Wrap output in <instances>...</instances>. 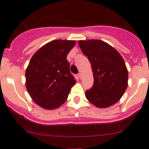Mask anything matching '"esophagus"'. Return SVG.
Instances as JSON below:
<instances>
[{
	"label": "esophagus",
	"mask_w": 149,
	"mask_h": 149,
	"mask_svg": "<svg viewBox=\"0 0 149 149\" xmlns=\"http://www.w3.org/2000/svg\"><path fill=\"white\" fill-rule=\"evenodd\" d=\"M78 77H79V78H82V74H81V73H78Z\"/></svg>",
	"instance_id": "34e87169"
}]
</instances>
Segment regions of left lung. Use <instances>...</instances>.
<instances>
[{
	"label": "left lung",
	"mask_w": 149,
	"mask_h": 149,
	"mask_svg": "<svg viewBox=\"0 0 149 149\" xmlns=\"http://www.w3.org/2000/svg\"><path fill=\"white\" fill-rule=\"evenodd\" d=\"M83 54L92 66L94 84L85 91V97L98 108H107L120 100L127 88L125 63L112 46L100 40H80Z\"/></svg>",
	"instance_id": "left-lung-1"
}]
</instances>
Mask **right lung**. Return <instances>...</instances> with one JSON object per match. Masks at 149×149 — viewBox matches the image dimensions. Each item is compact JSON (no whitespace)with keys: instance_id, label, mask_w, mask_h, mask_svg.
Listing matches in <instances>:
<instances>
[{"instance_id":"add662e5","label":"right lung","mask_w":149,"mask_h":149,"mask_svg":"<svg viewBox=\"0 0 149 149\" xmlns=\"http://www.w3.org/2000/svg\"><path fill=\"white\" fill-rule=\"evenodd\" d=\"M74 40H54L40 47L26 70V87L38 105L45 109L59 107L76 84L66 59Z\"/></svg>"}]
</instances>
